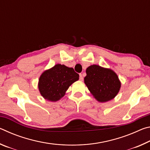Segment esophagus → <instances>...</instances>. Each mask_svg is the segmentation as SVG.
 I'll list each match as a JSON object with an SVG mask.
<instances>
[{"instance_id":"obj_1","label":"esophagus","mask_w":150,"mask_h":150,"mask_svg":"<svg viewBox=\"0 0 150 150\" xmlns=\"http://www.w3.org/2000/svg\"><path fill=\"white\" fill-rule=\"evenodd\" d=\"M79 79H80L81 81L83 80V74H81V73H80V74H79Z\"/></svg>"}]
</instances>
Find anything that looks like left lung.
Listing matches in <instances>:
<instances>
[{
    "instance_id": "1",
    "label": "left lung",
    "mask_w": 150,
    "mask_h": 150,
    "mask_svg": "<svg viewBox=\"0 0 150 150\" xmlns=\"http://www.w3.org/2000/svg\"><path fill=\"white\" fill-rule=\"evenodd\" d=\"M86 73L85 84L98 102H107L118 95L121 82L113 70L98 65H92L87 68Z\"/></svg>"
}]
</instances>
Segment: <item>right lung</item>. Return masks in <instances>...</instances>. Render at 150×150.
I'll use <instances>...</instances> for the list:
<instances>
[{"instance_id":"add662e5","label":"right lung","mask_w":150,"mask_h":150,"mask_svg":"<svg viewBox=\"0 0 150 150\" xmlns=\"http://www.w3.org/2000/svg\"><path fill=\"white\" fill-rule=\"evenodd\" d=\"M79 78V75L72 67L58 63L42 73L38 87L45 100L55 102L64 96L69 87Z\"/></svg>"}]
</instances>
